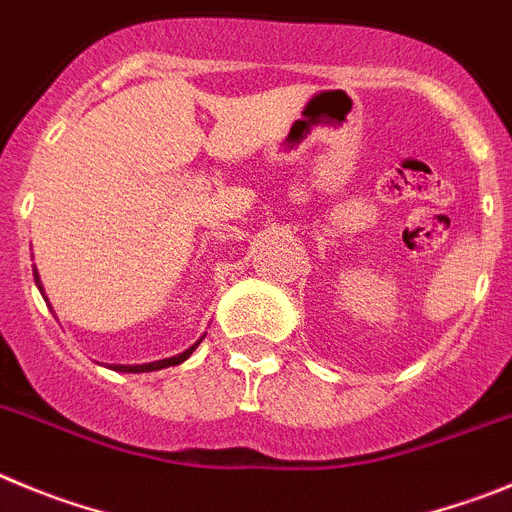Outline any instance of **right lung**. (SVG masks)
<instances>
[{
    "label": "right lung",
    "instance_id": "right-lung-1",
    "mask_svg": "<svg viewBox=\"0 0 512 512\" xmlns=\"http://www.w3.org/2000/svg\"><path fill=\"white\" fill-rule=\"evenodd\" d=\"M32 275H35V283H38L40 293H43V296H45V290H43V283H40V275H38V270H32ZM201 339H204V336H201ZM201 339H199V342H196V344H193V347H188L186 352L176 354V357L158 359V362H147V365H112V370H117V372H153V370H163V367L181 365V362H186V359L191 357V354H193V349L199 347V344H201Z\"/></svg>",
    "mask_w": 512,
    "mask_h": 512
}]
</instances>
